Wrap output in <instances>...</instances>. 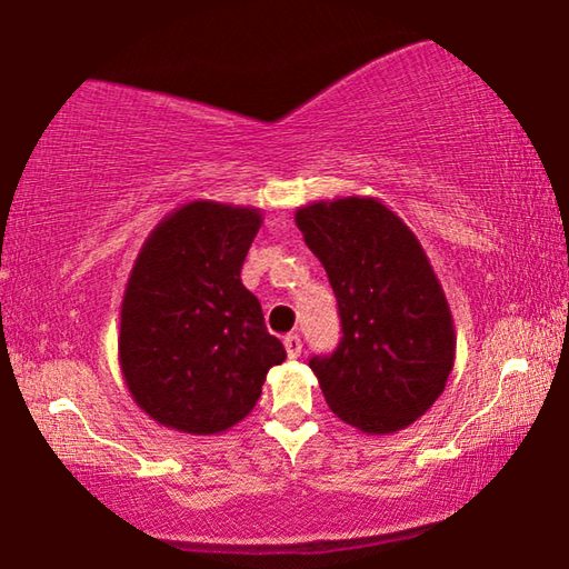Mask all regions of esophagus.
Segmentation results:
<instances>
[{"mask_svg":"<svg viewBox=\"0 0 569 569\" xmlns=\"http://www.w3.org/2000/svg\"><path fill=\"white\" fill-rule=\"evenodd\" d=\"M283 346H286L288 359H298V356H301V351H303L301 336H298V333H288L286 339H283Z\"/></svg>","mask_w":569,"mask_h":569,"instance_id":"esophagus-1","label":"esophagus"}]
</instances>
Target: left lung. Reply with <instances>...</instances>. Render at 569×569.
Here are the masks:
<instances>
[{
	"label": "left lung",
	"instance_id": "left-lung-1",
	"mask_svg": "<svg viewBox=\"0 0 569 569\" xmlns=\"http://www.w3.org/2000/svg\"><path fill=\"white\" fill-rule=\"evenodd\" d=\"M306 246L339 303L341 341L311 356L331 411L366 435L409 427L445 391L455 321L419 238L377 198H336L296 210Z\"/></svg>",
	"mask_w": 569,
	"mask_h": 569
}]
</instances>
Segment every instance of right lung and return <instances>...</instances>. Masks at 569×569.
I'll use <instances>...</instances> for the list:
<instances>
[{"label":"right lung","instance_id":"1","mask_svg":"<svg viewBox=\"0 0 569 569\" xmlns=\"http://www.w3.org/2000/svg\"><path fill=\"white\" fill-rule=\"evenodd\" d=\"M261 210L192 200L140 248L120 311V369L150 419L218 435L253 411L266 373L286 359L240 268Z\"/></svg>","mask_w":569,"mask_h":569}]
</instances>
